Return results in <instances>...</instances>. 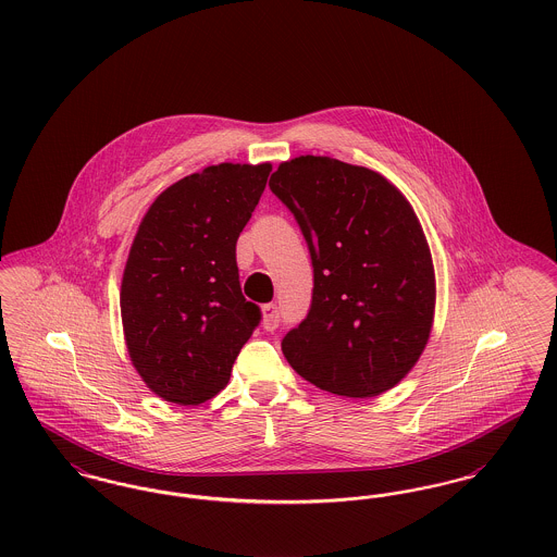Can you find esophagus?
<instances>
[{"label": "esophagus", "mask_w": 557, "mask_h": 557, "mask_svg": "<svg viewBox=\"0 0 557 557\" xmlns=\"http://www.w3.org/2000/svg\"><path fill=\"white\" fill-rule=\"evenodd\" d=\"M280 326V309L275 302H267L262 305V327L264 330H275Z\"/></svg>", "instance_id": "34e87169"}]
</instances>
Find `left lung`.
<instances>
[{
    "label": "left lung",
    "mask_w": 557,
    "mask_h": 557,
    "mask_svg": "<svg viewBox=\"0 0 557 557\" xmlns=\"http://www.w3.org/2000/svg\"><path fill=\"white\" fill-rule=\"evenodd\" d=\"M269 187L295 214L311 264L307 318L282 351L324 392L374 397L421 358L435 273L414 208L383 174L326 156L282 162Z\"/></svg>",
    "instance_id": "8db88e82"
}]
</instances>
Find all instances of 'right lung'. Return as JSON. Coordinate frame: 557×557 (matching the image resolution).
<instances>
[{"instance_id":"add662e5","label":"right lung","mask_w":557,"mask_h":557,"mask_svg":"<svg viewBox=\"0 0 557 557\" xmlns=\"http://www.w3.org/2000/svg\"><path fill=\"white\" fill-rule=\"evenodd\" d=\"M271 164L208 165L156 197L122 277L132 366L165 401L197 406L227 387L233 361L261 322L239 288L235 244Z\"/></svg>"}]
</instances>
